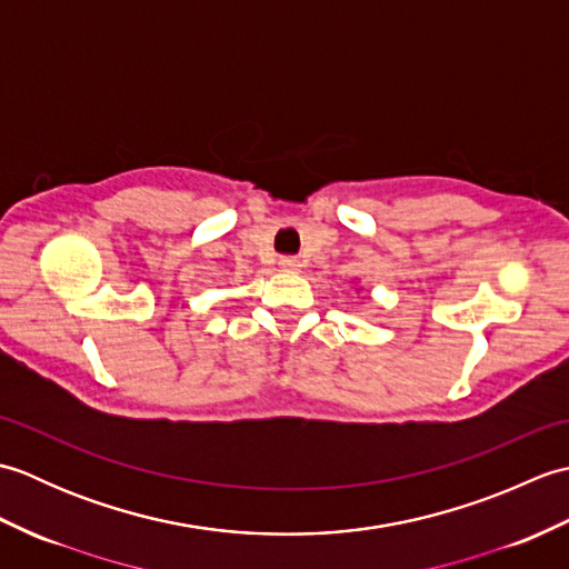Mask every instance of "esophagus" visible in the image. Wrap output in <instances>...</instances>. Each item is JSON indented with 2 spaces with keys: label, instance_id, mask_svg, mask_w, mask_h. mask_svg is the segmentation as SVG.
<instances>
[{
  "label": "esophagus",
  "instance_id": "esophagus-1",
  "mask_svg": "<svg viewBox=\"0 0 569 569\" xmlns=\"http://www.w3.org/2000/svg\"><path fill=\"white\" fill-rule=\"evenodd\" d=\"M278 266H281L283 271H298L303 263H300V259H296V257H281V261H278Z\"/></svg>",
  "mask_w": 569,
  "mask_h": 569
}]
</instances>
